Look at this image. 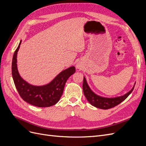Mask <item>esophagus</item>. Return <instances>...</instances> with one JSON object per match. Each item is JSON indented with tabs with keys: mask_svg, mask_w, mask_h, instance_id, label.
Returning a JSON list of instances; mask_svg holds the SVG:
<instances>
[{
	"mask_svg": "<svg viewBox=\"0 0 146 146\" xmlns=\"http://www.w3.org/2000/svg\"><path fill=\"white\" fill-rule=\"evenodd\" d=\"M77 68H78V69H80V68H81V66H80V65L79 64H77Z\"/></svg>",
	"mask_w": 146,
	"mask_h": 146,
	"instance_id": "obj_1",
	"label": "esophagus"
}]
</instances>
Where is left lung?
<instances>
[{"instance_id":"left-lung-1","label":"left lung","mask_w":146,"mask_h":146,"mask_svg":"<svg viewBox=\"0 0 146 146\" xmlns=\"http://www.w3.org/2000/svg\"><path fill=\"white\" fill-rule=\"evenodd\" d=\"M134 87L129 92H127L124 96H122L115 98H102V97L94 94L91 90L89 86L88 85L85 78H83V90L86 99L92 106L104 110H107L113 108L119 104H121L122 102L124 100L131 94V92L133 91L134 89Z\"/></svg>"}]
</instances>
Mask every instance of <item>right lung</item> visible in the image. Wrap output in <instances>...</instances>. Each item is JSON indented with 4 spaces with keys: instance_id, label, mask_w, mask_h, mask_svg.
<instances>
[{
    "instance_id": "1",
    "label": "right lung",
    "mask_w": 146,
    "mask_h": 146,
    "mask_svg": "<svg viewBox=\"0 0 146 146\" xmlns=\"http://www.w3.org/2000/svg\"><path fill=\"white\" fill-rule=\"evenodd\" d=\"M21 41L15 50L12 61V76L19 94L24 101L38 107H48L56 104L63 94L64 85L68 78L76 72L72 66L60 73L48 85L35 86L22 78L17 69V54Z\"/></svg>"
}]
</instances>
